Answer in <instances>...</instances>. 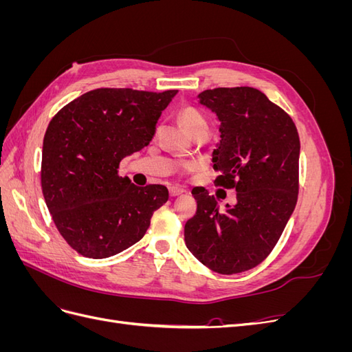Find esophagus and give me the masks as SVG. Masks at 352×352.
Returning a JSON list of instances; mask_svg holds the SVG:
<instances>
[{
	"label": "esophagus",
	"instance_id": "1",
	"mask_svg": "<svg viewBox=\"0 0 352 352\" xmlns=\"http://www.w3.org/2000/svg\"><path fill=\"white\" fill-rule=\"evenodd\" d=\"M185 190L180 188V186H170L168 188V194H170V197H177V195H180V194H184Z\"/></svg>",
	"mask_w": 352,
	"mask_h": 352
}]
</instances>
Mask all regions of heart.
Wrapping results in <instances>:
<instances>
[{"label": "heart", "mask_w": 352, "mask_h": 352, "mask_svg": "<svg viewBox=\"0 0 352 352\" xmlns=\"http://www.w3.org/2000/svg\"><path fill=\"white\" fill-rule=\"evenodd\" d=\"M179 120L184 124L185 129L192 135H201V133H208V120L207 117L202 114L198 109L192 107V105H185V107L180 109L179 111ZM194 166L186 164L182 167V172L188 173L192 170Z\"/></svg>", "instance_id": "heart-1"}]
</instances>
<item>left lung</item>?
<instances>
[{
  "label": "left lung",
  "instance_id": "left-lung-1",
  "mask_svg": "<svg viewBox=\"0 0 352 352\" xmlns=\"http://www.w3.org/2000/svg\"><path fill=\"white\" fill-rule=\"evenodd\" d=\"M198 97L221 123L214 184L235 189L236 204L221 211L214 195L192 190L197 212L185 225V243L212 272H247L267 258L296 206L300 136L291 116L255 88H214Z\"/></svg>",
  "mask_w": 352,
  "mask_h": 352
}]
</instances>
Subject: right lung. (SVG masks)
<instances>
[{
  "instance_id": "add662e5",
  "label": "right lung",
  "mask_w": 352,
  "mask_h": 352,
  "mask_svg": "<svg viewBox=\"0 0 352 352\" xmlns=\"http://www.w3.org/2000/svg\"><path fill=\"white\" fill-rule=\"evenodd\" d=\"M177 89L98 88L52 117L42 145L41 186L60 235L88 258H107L140 241L168 199L119 176L120 162L151 142Z\"/></svg>"
}]
</instances>
